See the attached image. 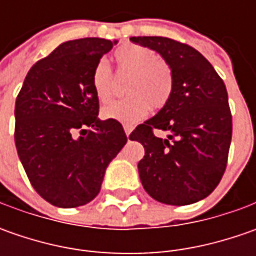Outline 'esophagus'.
Returning a JSON list of instances; mask_svg holds the SVG:
<instances>
[{"instance_id": "obj_1", "label": "esophagus", "mask_w": 256, "mask_h": 256, "mask_svg": "<svg viewBox=\"0 0 256 256\" xmlns=\"http://www.w3.org/2000/svg\"><path fill=\"white\" fill-rule=\"evenodd\" d=\"M124 130H125V134H126V136H130V134L132 132L134 126H132V125H124Z\"/></svg>"}]
</instances>
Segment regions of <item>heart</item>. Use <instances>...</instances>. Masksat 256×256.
I'll list each match as a JSON object with an SVG mask.
<instances>
[{
	"label": "heart",
	"instance_id": "heart-1",
	"mask_svg": "<svg viewBox=\"0 0 256 256\" xmlns=\"http://www.w3.org/2000/svg\"><path fill=\"white\" fill-rule=\"evenodd\" d=\"M116 74L130 75L125 84L126 98L106 105L102 118L125 125L140 122L146 116L150 106L160 111L171 100L174 71L168 61L142 45L124 44L114 52ZM94 94L101 102H108L114 94V74L106 61H98L91 76Z\"/></svg>",
	"mask_w": 256,
	"mask_h": 256
}]
</instances>
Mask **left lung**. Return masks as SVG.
I'll list each match as a JSON object with an SVG mask.
<instances>
[{
	"instance_id": "left-lung-1",
	"label": "left lung",
	"mask_w": 256,
	"mask_h": 256,
	"mask_svg": "<svg viewBox=\"0 0 256 256\" xmlns=\"http://www.w3.org/2000/svg\"><path fill=\"white\" fill-rule=\"evenodd\" d=\"M131 41L161 54L175 81L168 104L130 135L145 150L138 162L144 190L168 205L201 201L218 186L228 162L232 115L225 84L188 44L166 36H132ZM154 129L170 135L158 138Z\"/></svg>"
}]
</instances>
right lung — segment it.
Returning <instances> with one entry per match:
<instances>
[{"label": "right lung", "instance_id": "1", "mask_svg": "<svg viewBox=\"0 0 256 256\" xmlns=\"http://www.w3.org/2000/svg\"><path fill=\"white\" fill-rule=\"evenodd\" d=\"M116 41L82 38L35 62L15 101V146L45 201L75 208L100 194L105 170L126 144L118 121L98 118L91 76Z\"/></svg>", "mask_w": 256, "mask_h": 256}]
</instances>
